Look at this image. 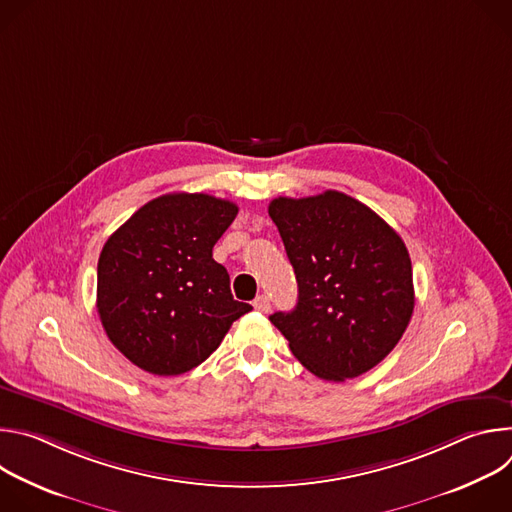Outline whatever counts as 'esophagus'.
Returning a JSON list of instances; mask_svg holds the SVG:
<instances>
[{
  "instance_id": "34e87169",
  "label": "esophagus",
  "mask_w": 512,
  "mask_h": 512,
  "mask_svg": "<svg viewBox=\"0 0 512 512\" xmlns=\"http://www.w3.org/2000/svg\"><path fill=\"white\" fill-rule=\"evenodd\" d=\"M253 308H255L257 312L267 314V312L271 310V302H269L267 296H259V298H255V302H253Z\"/></svg>"
}]
</instances>
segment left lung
<instances>
[{"instance_id":"left-lung-1","label":"left lung","mask_w":512,"mask_h":512,"mask_svg":"<svg viewBox=\"0 0 512 512\" xmlns=\"http://www.w3.org/2000/svg\"><path fill=\"white\" fill-rule=\"evenodd\" d=\"M298 279V304L271 324L324 381L371 371L397 346L415 306L403 239L371 210L336 190L279 196L269 204Z\"/></svg>"}]
</instances>
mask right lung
Masks as SVG:
<instances>
[{"instance_id": "add662e5", "label": "right lung", "mask_w": 512, "mask_h": 512, "mask_svg": "<svg viewBox=\"0 0 512 512\" xmlns=\"http://www.w3.org/2000/svg\"><path fill=\"white\" fill-rule=\"evenodd\" d=\"M239 206L210 194L174 192L143 204L105 243L97 265V312L115 348L160 377L192 371L253 308L231 294L214 243Z\"/></svg>"}]
</instances>
